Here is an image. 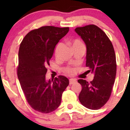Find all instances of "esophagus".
Here are the masks:
<instances>
[{
	"label": "esophagus",
	"mask_w": 130,
	"mask_h": 130,
	"mask_svg": "<svg viewBox=\"0 0 130 130\" xmlns=\"http://www.w3.org/2000/svg\"><path fill=\"white\" fill-rule=\"evenodd\" d=\"M75 82H76V80L75 78H70L69 79V84H70V85L73 84Z\"/></svg>",
	"instance_id": "obj_1"
}]
</instances>
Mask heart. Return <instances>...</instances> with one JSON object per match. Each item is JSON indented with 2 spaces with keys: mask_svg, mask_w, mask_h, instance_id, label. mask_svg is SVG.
<instances>
[{
  "mask_svg": "<svg viewBox=\"0 0 130 130\" xmlns=\"http://www.w3.org/2000/svg\"><path fill=\"white\" fill-rule=\"evenodd\" d=\"M69 44L71 46L73 49L79 46H84L82 42L79 40H73L72 41H70L69 42ZM63 48V44L62 43H59L57 44L55 48V55L56 57H59ZM65 72L67 74L71 75H73L74 73L75 70L73 68L67 67L65 69Z\"/></svg>",
  "mask_w": 130,
  "mask_h": 130,
  "instance_id": "b5f03b06",
  "label": "heart"
}]
</instances>
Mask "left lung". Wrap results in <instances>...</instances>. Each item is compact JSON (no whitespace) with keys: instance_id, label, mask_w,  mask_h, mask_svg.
Here are the masks:
<instances>
[{"instance_id":"left-lung-1","label":"left lung","mask_w":130,"mask_h":130,"mask_svg":"<svg viewBox=\"0 0 130 130\" xmlns=\"http://www.w3.org/2000/svg\"><path fill=\"white\" fill-rule=\"evenodd\" d=\"M75 31L86 45V67L94 75L88 82L78 79L82 90L78 95L84 106L99 109L107 103L111 95L116 74V55L113 46L105 32L94 24L77 27Z\"/></svg>"}]
</instances>
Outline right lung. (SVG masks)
Here are the masks:
<instances>
[{"instance_id": "right-lung-1", "label": "right lung", "mask_w": 130, "mask_h": 130, "mask_svg": "<svg viewBox=\"0 0 130 130\" xmlns=\"http://www.w3.org/2000/svg\"><path fill=\"white\" fill-rule=\"evenodd\" d=\"M69 31V27L43 26L28 32L21 43L18 79L27 103L39 112L49 113L57 109L69 84L65 76L51 81L45 75L56 45Z\"/></svg>"}]
</instances>
